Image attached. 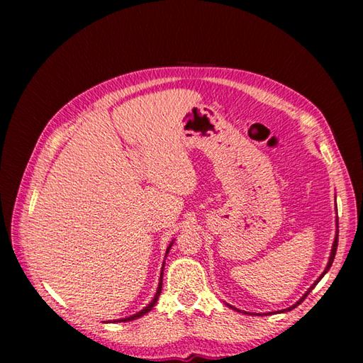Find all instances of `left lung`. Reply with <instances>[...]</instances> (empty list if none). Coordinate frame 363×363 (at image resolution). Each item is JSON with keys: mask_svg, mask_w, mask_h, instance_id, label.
Returning <instances> with one entry per match:
<instances>
[{"mask_svg": "<svg viewBox=\"0 0 363 363\" xmlns=\"http://www.w3.org/2000/svg\"><path fill=\"white\" fill-rule=\"evenodd\" d=\"M335 225H337V228H338V218L335 220ZM337 245H338V229H337V234H335V238H334V243H333V250H330V257H329V262H328V265H326V268H325V272H323V274L318 277V279L317 281H315L313 284H312V287L309 289V290H307L306 293H304V295L303 296H301L299 298V301H298V303L296 304H293L291 307H289V309H284V311H281V312H289V311H291V309H295V307L296 306H299L301 303H303V301L306 299V296L307 295H309V293L313 290V287H315V285H317L321 279H323V276H325L326 273H328V269L330 268V265H333V262H334V257H335V252H337Z\"/></svg>", "mask_w": 363, "mask_h": 363, "instance_id": "left-lung-1", "label": "left lung"}]
</instances>
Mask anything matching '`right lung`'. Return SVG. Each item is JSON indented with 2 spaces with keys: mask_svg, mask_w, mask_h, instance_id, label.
I'll list each match as a JSON object with an SVG mask.
<instances>
[{
  "mask_svg": "<svg viewBox=\"0 0 363 363\" xmlns=\"http://www.w3.org/2000/svg\"><path fill=\"white\" fill-rule=\"evenodd\" d=\"M172 245H173V242L169 243V246L167 248V254H168V251H169V248H172ZM162 272H164V269H162ZM160 291H162V273H160V281H159V287H157V291H156V296H154V299L151 301V303L145 307V309H142L140 312H137V313H134L133 317H128V318H123V320H113V323H118V321H133V320H137V318H140V317H143L145 313H148L154 306H156V303H157V299H159V296H160Z\"/></svg>",
  "mask_w": 363,
  "mask_h": 363,
  "instance_id": "add662e5",
  "label": "right lung"
}]
</instances>
